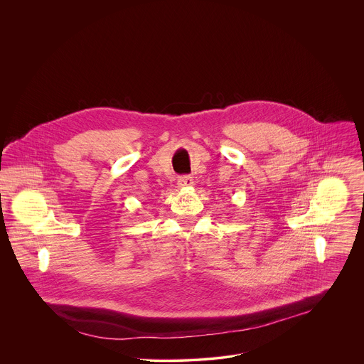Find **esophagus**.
<instances>
[{"label": "esophagus", "instance_id": "esophagus-1", "mask_svg": "<svg viewBox=\"0 0 364 364\" xmlns=\"http://www.w3.org/2000/svg\"><path fill=\"white\" fill-rule=\"evenodd\" d=\"M178 186L179 188H191V186H193V178L192 176H181L178 179Z\"/></svg>", "mask_w": 364, "mask_h": 364}]
</instances>
